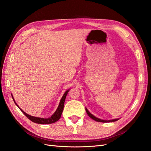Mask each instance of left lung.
<instances>
[{"mask_svg":"<svg viewBox=\"0 0 151 151\" xmlns=\"http://www.w3.org/2000/svg\"><path fill=\"white\" fill-rule=\"evenodd\" d=\"M86 112H87V114H88V115H89V116L90 117V118H92V119H93L94 120H95V121H96V122H115V121H116V120H118V119H114V120H101V119H99V118H96V117H95L94 115H93L92 114H91L88 109H87V108H86Z\"/></svg>","mask_w":151,"mask_h":151,"instance_id":"1","label":"left lung"}]
</instances>
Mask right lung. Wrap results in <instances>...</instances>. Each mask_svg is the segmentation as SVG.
I'll return each instance as SVG.
<instances>
[{"instance_id":"add662e5","label":"right lung","mask_w":151,"mask_h":151,"mask_svg":"<svg viewBox=\"0 0 151 151\" xmlns=\"http://www.w3.org/2000/svg\"><path fill=\"white\" fill-rule=\"evenodd\" d=\"M68 91L69 90H67L66 92L65 93V94H63V96H62L61 100H60V102L59 103L58 105V107L57 108V109L56 110V111L55 112V113L53 115L48 118H38V117H35V116H32L31 115H28V114L26 113L25 112H24L22 110L21 108H19V107L18 106V105H17V104L16 103V104L17 106L19 107V108L21 109V111L23 113L24 115L27 116V118L29 119L31 121H32L34 123H39V124H50V123H53L56 122L57 121H58L59 119H60L61 115H62V113L63 112V106H64V103H65V98H66V96L68 92ZM13 98V96H12ZM14 101L15 102L14 99L13 98Z\"/></svg>"}]
</instances>
